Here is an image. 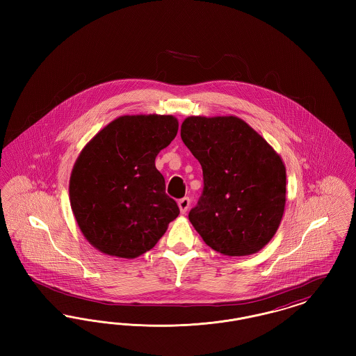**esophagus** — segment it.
I'll return each instance as SVG.
<instances>
[{"mask_svg": "<svg viewBox=\"0 0 356 356\" xmlns=\"http://www.w3.org/2000/svg\"><path fill=\"white\" fill-rule=\"evenodd\" d=\"M179 208H180V212L181 213H186V211H188V208H189V205H191V199L189 197H183V199H180L179 200Z\"/></svg>", "mask_w": 356, "mask_h": 356, "instance_id": "1", "label": "esophagus"}]
</instances>
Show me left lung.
<instances>
[{
    "label": "left lung",
    "mask_w": 356,
    "mask_h": 356,
    "mask_svg": "<svg viewBox=\"0 0 356 356\" xmlns=\"http://www.w3.org/2000/svg\"><path fill=\"white\" fill-rule=\"evenodd\" d=\"M180 135L203 168V195L188 215L195 229L225 256L259 252L284 213L280 154L236 116H189Z\"/></svg>",
    "instance_id": "left-lung-1"
}]
</instances>
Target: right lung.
<instances>
[{
	"instance_id": "add662e5",
	"label": "right lung",
	"mask_w": 356,
	"mask_h": 356,
	"mask_svg": "<svg viewBox=\"0 0 356 356\" xmlns=\"http://www.w3.org/2000/svg\"><path fill=\"white\" fill-rule=\"evenodd\" d=\"M170 115H125L85 145L69 180V200L85 238L109 256L152 250L180 211L154 159L177 135Z\"/></svg>"
}]
</instances>
